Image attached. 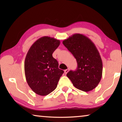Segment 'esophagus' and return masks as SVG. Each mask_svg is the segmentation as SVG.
<instances>
[{
	"mask_svg": "<svg viewBox=\"0 0 122 122\" xmlns=\"http://www.w3.org/2000/svg\"><path fill=\"white\" fill-rule=\"evenodd\" d=\"M69 71V68L66 69V70H65V73L66 74Z\"/></svg>",
	"mask_w": 122,
	"mask_h": 122,
	"instance_id": "1",
	"label": "esophagus"
}]
</instances>
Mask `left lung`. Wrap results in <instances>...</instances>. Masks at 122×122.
Segmentation results:
<instances>
[{
  "label": "left lung",
  "instance_id": "obj_1",
  "mask_svg": "<svg viewBox=\"0 0 122 122\" xmlns=\"http://www.w3.org/2000/svg\"><path fill=\"white\" fill-rule=\"evenodd\" d=\"M62 43L77 63L76 71H69L67 77L78 89L86 92L94 89L100 83L103 71L102 59L95 45L81 34H74Z\"/></svg>",
  "mask_w": 122,
  "mask_h": 122
}]
</instances>
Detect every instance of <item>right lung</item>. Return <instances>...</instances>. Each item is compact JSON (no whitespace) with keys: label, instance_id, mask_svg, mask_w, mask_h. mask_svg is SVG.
I'll return each mask as SVG.
<instances>
[{"label":"right lung","instance_id":"1","mask_svg":"<svg viewBox=\"0 0 122 122\" xmlns=\"http://www.w3.org/2000/svg\"><path fill=\"white\" fill-rule=\"evenodd\" d=\"M60 44L56 39L41 37L32 45L26 55L24 63L26 81L39 95H47L54 90L64 73L52 56Z\"/></svg>","mask_w":122,"mask_h":122}]
</instances>
